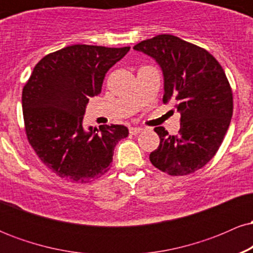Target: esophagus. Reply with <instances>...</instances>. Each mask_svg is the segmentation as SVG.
<instances>
[{
	"label": "esophagus",
	"mask_w": 253,
	"mask_h": 253,
	"mask_svg": "<svg viewBox=\"0 0 253 253\" xmlns=\"http://www.w3.org/2000/svg\"><path fill=\"white\" fill-rule=\"evenodd\" d=\"M141 132H143V128H140V127H130L129 128V133L133 135L139 134V133H141Z\"/></svg>",
	"instance_id": "1"
}]
</instances>
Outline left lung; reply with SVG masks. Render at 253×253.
<instances>
[{"mask_svg": "<svg viewBox=\"0 0 253 253\" xmlns=\"http://www.w3.org/2000/svg\"><path fill=\"white\" fill-rule=\"evenodd\" d=\"M163 71V102L181 112L178 134L156 127L161 138L150 153L157 169L183 176L201 169L215 156L233 113V96L225 71L208 51L178 37L161 34L134 46Z\"/></svg>", "mask_w": 253, "mask_h": 253, "instance_id": "8db88e82", "label": "left lung"}]
</instances>
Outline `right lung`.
<instances>
[{
  "instance_id": "obj_1",
  "label": "right lung",
  "mask_w": 253,
  "mask_h": 253,
  "mask_svg": "<svg viewBox=\"0 0 253 253\" xmlns=\"http://www.w3.org/2000/svg\"><path fill=\"white\" fill-rule=\"evenodd\" d=\"M127 47L72 45L37 64L22 90L25 129L40 161L57 176L89 183L112 167L114 147L128 135L124 125L83 127L90 97L102 89L107 71Z\"/></svg>"
}]
</instances>
